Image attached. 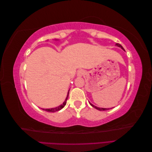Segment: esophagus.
Segmentation results:
<instances>
[{
    "label": "esophagus",
    "mask_w": 152,
    "mask_h": 152,
    "mask_svg": "<svg viewBox=\"0 0 152 152\" xmlns=\"http://www.w3.org/2000/svg\"><path fill=\"white\" fill-rule=\"evenodd\" d=\"M77 73L78 77H82L85 73V72L84 70H78Z\"/></svg>",
    "instance_id": "esophagus-1"
}]
</instances>
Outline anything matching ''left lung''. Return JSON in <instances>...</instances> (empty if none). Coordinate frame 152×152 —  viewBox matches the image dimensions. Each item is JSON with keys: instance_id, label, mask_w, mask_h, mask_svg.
Instances as JSON below:
<instances>
[{"instance_id": "8db88e82", "label": "left lung", "mask_w": 152, "mask_h": 152, "mask_svg": "<svg viewBox=\"0 0 152 152\" xmlns=\"http://www.w3.org/2000/svg\"><path fill=\"white\" fill-rule=\"evenodd\" d=\"M117 46H118V47L121 48L122 49H124H124L123 48V47L122 46V45H121L120 44H117ZM89 104H90L92 106V107H94V108H96V109L98 110H100V111H103V110H110V109H111V108H99V107H96V106L93 105V104H91V103H89Z\"/></svg>"}]
</instances>
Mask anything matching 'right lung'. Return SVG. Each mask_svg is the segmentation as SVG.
Returning <instances> with one entry per match:
<instances>
[{
	"label": "right lung",
	"instance_id": "obj_1",
	"mask_svg": "<svg viewBox=\"0 0 152 152\" xmlns=\"http://www.w3.org/2000/svg\"><path fill=\"white\" fill-rule=\"evenodd\" d=\"M69 91H70V90H69ZM69 91L68 92V94H67V96H66V98L65 101V102H64V103L62 104H61L60 106H59V107H58L56 108H50V109H42V110H45V111H46V112H56L57 111H59V110H61L64 107H65V106L66 104V101H67V99L68 98V94H69Z\"/></svg>",
	"mask_w": 152,
	"mask_h": 152
}]
</instances>
